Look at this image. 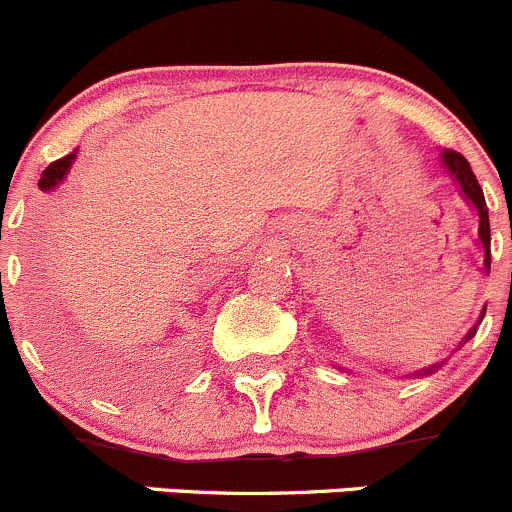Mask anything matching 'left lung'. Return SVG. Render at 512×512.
I'll return each instance as SVG.
<instances>
[{"label": "left lung", "mask_w": 512, "mask_h": 512, "mask_svg": "<svg viewBox=\"0 0 512 512\" xmlns=\"http://www.w3.org/2000/svg\"><path fill=\"white\" fill-rule=\"evenodd\" d=\"M440 159H443L445 169H448L450 174L455 176V181H458V184H460V191H463V194H465V199H468L470 204L475 206V211H478V219H480L478 239H480V244H483V251H485L483 266H485V271L490 273V221H488V206H485L483 189H480V184H478V179H475L473 169H470L468 159H465V156L460 154V151L445 149ZM483 316H485V311L480 313V318H483ZM473 336H475V328H470V333H468V336H465V341H468V338H473ZM433 368H438V366H430L426 373L433 371Z\"/></svg>", "instance_id": "obj_1"}]
</instances>
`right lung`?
<instances>
[{"mask_svg": "<svg viewBox=\"0 0 512 512\" xmlns=\"http://www.w3.org/2000/svg\"><path fill=\"white\" fill-rule=\"evenodd\" d=\"M72 161H74V154L64 156V159L52 161V164H49L47 169L42 171V179H39V189H42V191L54 189V186H57L59 181L64 179V176H67V171H69V166H72Z\"/></svg>", "mask_w": 512, "mask_h": 512, "instance_id": "right-lung-1", "label": "right lung"}]
</instances>
